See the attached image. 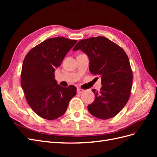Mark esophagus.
<instances>
[{"label":"esophagus","mask_w":157,"mask_h":157,"mask_svg":"<svg viewBox=\"0 0 157 157\" xmlns=\"http://www.w3.org/2000/svg\"><path fill=\"white\" fill-rule=\"evenodd\" d=\"M77 92L78 94H82V92H84V90H82L81 88H78L77 90Z\"/></svg>","instance_id":"1"}]
</instances>
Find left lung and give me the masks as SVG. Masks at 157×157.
<instances>
[{
	"label": "left lung",
	"mask_w": 157,
	"mask_h": 157,
	"mask_svg": "<svg viewBox=\"0 0 157 157\" xmlns=\"http://www.w3.org/2000/svg\"><path fill=\"white\" fill-rule=\"evenodd\" d=\"M82 50L90 60L89 70L101 78L100 91H96L95 100L88 105L89 112L103 120L116 116L129 99L133 74L124 50L104 36L78 41L73 50Z\"/></svg>",
	"instance_id": "1"
}]
</instances>
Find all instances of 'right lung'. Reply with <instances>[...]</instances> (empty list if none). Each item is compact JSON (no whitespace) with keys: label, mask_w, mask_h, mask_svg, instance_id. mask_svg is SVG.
Returning <instances> with one entry per match:
<instances>
[{"label":"right lung","mask_w":157,"mask_h":157,"mask_svg":"<svg viewBox=\"0 0 157 157\" xmlns=\"http://www.w3.org/2000/svg\"><path fill=\"white\" fill-rule=\"evenodd\" d=\"M77 42L64 37L50 38L33 48L23 60L21 84L26 100L44 119L54 120L62 116L77 94L73 85L62 87L54 79L56 68Z\"/></svg>","instance_id":"obj_1"}]
</instances>
